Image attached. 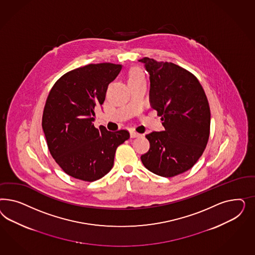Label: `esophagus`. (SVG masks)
Listing matches in <instances>:
<instances>
[{
  "instance_id": "esophagus-1",
  "label": "esophagus",
  "mask_w": 255,
  "mask_h": 255,
  "mask_svg": "<svg viewBox=\"0 0 255 255\" xmlns=\"http://www.w3.org/2000/svg\"><path fill=\"white\" fill-rule=\"evenodd\" d=\"M130 135H131V138H135V137H139V136H141V134H140V133L134 131H131V132H130Z\"/></svg>"
}]
</instances>
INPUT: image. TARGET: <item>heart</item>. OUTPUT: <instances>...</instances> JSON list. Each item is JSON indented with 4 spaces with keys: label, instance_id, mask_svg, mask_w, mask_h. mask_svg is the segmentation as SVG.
I'll use <instances>...</instances> for the list:
<instances>
[{
    "label": "heart",
    "instance_id": "b5f03b06",
    "mask_svg": "<svg viewBox=\"0 0 255 255\" xmlns=\"http://www.w3.org/2000/svg\"><path fill=\"white\" fill-rule=\"evenodd\" d=\"M143 77H144V74H143L141 69H139L138 67H133L129 72L128 80L129 81L136 80V79H140V78H143Z\"/></svg>",
    "mask_w": 255,
    "mask_h": 255
}]
</instances>
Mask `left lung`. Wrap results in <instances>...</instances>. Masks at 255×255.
I'll return each instance as SVG.
<instances>
[{"mask_svg": "<svg viewBox=\"0 0 255 255\" xmlns=\"http://www.w3.org/2000/svg\"><path fill=\"white\" fill-rule=\"evenodd\" d=\"M149 73L151 108L164 131L146 135L150 147L141 156L144 166L172 178L191 169L207 147L210 131L209 101L197 77L172 62L143 58Z\"/></svg>", "mask_w": 255, "mask_h": 255, "instance_id": "1", "label": "left lung"}]
</instances>
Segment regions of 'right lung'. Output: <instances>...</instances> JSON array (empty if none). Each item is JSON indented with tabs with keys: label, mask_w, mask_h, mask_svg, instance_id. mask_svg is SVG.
<instances>
[{
	"label": "right lung",
	"mask_w": 255,
	"mask_h": 255,
	"mask_svg": "<svg viewBox=\"0 0 255 255\" xmlns=\"http://www.w3.org/2000/svg\"><path fill=\"white\" fill-rule=\"evenodd\" d=\"M121 64L103 62L72 70L60 77L47 95L42 127L48 150L67 175L95 181L112 169L117 147L130 138L127 130L94 127V109L102 107L108 86Z\"/></svg>",
	"instance_id": "right-lung-1"
}]
</instances>
